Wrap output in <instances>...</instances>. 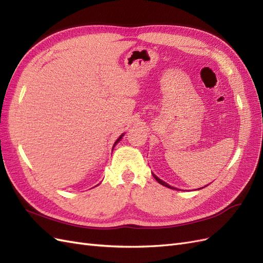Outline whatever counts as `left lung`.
Segmentation results:
<instances>
[{
    "label": "left lung",
    "instance_id": "1",
    "mask_svg": "<svg viewBox=\"0 0 263 263\" xmlns=\"http://www.w3.org/2000/svg\"><path fill=\"white\" fill-rule=\"evenodd\" d=\"M152 175H153V177L156 179V181H157V183H160L161 185H163V186H165V187H168V189H171V190H177V189H174V187L173 186H171V185H168L167 183H165V182H163L162 181V179H160L159 177H157L155 174H153L152 173ZM198 190H200V189H198Z\"/></svg>",
    "mask_w": 263,
    "mask_h": 263
}]
</instances>
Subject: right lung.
<instances>
[{"label":"right lung","mask_w":263,"mask_h":263,"mask_svg":"<svg viewBox=\"0 0 263 263\" xmlns=\"http://www.w3.org/2000/svg\"><path fill=\"white\" fill-rule=\"evenodd\" d=\"M122 137H123V134H121V136H120V137H119V139H118V140H117V141H116V143H115V145H114V147H115V146H116V144H117V143H118V142H119V141H120V140H121V139H122Z\"/></svg>","instance_id":"right-lung-1"}]
</instances>
